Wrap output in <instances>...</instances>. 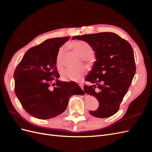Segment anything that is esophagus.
Masks as SVG:
<instances>
[{"mask_svg": "<svg viewBox=\"0 0 152 152\" xmlns=\"http://www.w3.org/2000/svg\"><path fill=\"white\" fill-rule=\"evenodd\" d=\"M79 86H80V87H81V88H82V89H84V85H83V84H79Z\"/></svg>", "mask_w": 152, "mask_h": 152, "instance_id": "1", "label": "esophagus"}]
</instances>
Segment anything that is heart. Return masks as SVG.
<instances>
[{
    "label": "heart",
    "instance_id": "obj_1",
    "mask_svg": "<svg viewBox=\"0 0 152 152\" xmlns=\"http://www.w3.org/2000/svg\"><path fill=\"white\" fill-rule=\"evenodd\" d=\"M68 45L75 50V51L80 56L84 58V60L89 63H93L95 60L93 49L91 45L85 41L79 40L77 42L69 44ZM65 47H62L59 49L56 58V65L58 69L61 70L63 67V58L65 53ZM87 70L86 67L82 66L78 68H66L61 73L62 78L65 80H72L75 82H80L83 79Z\"/></svg>",
    "mask_w": 152,
    "mask_h": 152
}]
</instances>
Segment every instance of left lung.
Here are the masks:
<instances>
[{
    "instance_id": "8db88e82",
    "label": "left lung",
    "mask_w": 152,
    "mask_h": 152,
    "mask_svg": "<svg viewBox=\"0 0 152 152\" xmlns=\"http://www.w3.org/2000/svg\"><path fill=\"white\" fill-rule=\"evenodd\" d=\"M72 40H84L95 53L96 61L86 80L94 84L84 92L98 100L99 107L89 113L107 118L116 113L136 72L134 52L130 44L112 32L77 35ZM96 89H95V87Z\"/></svg>"
}]
</instances>
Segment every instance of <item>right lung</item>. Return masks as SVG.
<instances>
[{
  "instance_id": "right-lung-1",
  "label": "right lung",
  "mask_w": 152,
  "mask_h": 152,
  "mask_svg": "<svg viewBox=\"0 0 152 152\" xmlns=\"http://www.w3.org/2000/svg\"><path fill=\"white\" fill-rule=\"evenodd\" d=\"M70 38L49 39L29 49L14 73L17 98L35 118L56 117L65 111L72 96L84 94L76 82L58 80L56 55Z\"/></svg>"
}]
</instances>
